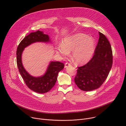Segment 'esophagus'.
I'll list each match as a JSON object with an SVG mask.
<instances>
[{
    "label": "esophagus",
    "mask_w": 126,
    "mask_h": 126,
    "mask_svg": "<svg viewBox=\"0 0 126 126\" xmlns=\"http://www.w3.org/2000/svg\"><path fill=\"white\" fill-rule=\"evenodd\" d=\"M71 65V63H66L65 64V68H67L68 66H70Z\"/></svg>",
    "instance_id": "1"
}]
</instances>
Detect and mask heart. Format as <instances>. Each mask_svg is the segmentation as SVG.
<instances>
[{
  "instance_id": "1",
  "label": "heart",
  "mask_w": 126,
  "mask_h": 126,
  "mask_svg": "<svg viewBox=\"0 0 126 126\" xmlns=\"http://www.w3.org/2000/svg\"><path fill=\"white\" fill-rule=\"evenodd\" d=\"M95 47L96 42L93 38L79 33L64 39L62 44L57 47V52L65 58L69 56V52L73 51L72 58L74 62L82 65L92 58Z\"/></svg>"
}]
</instances>
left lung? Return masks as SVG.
Wrapping results in <instances>:
<instances>
[{
  "label": "left lung",
  "instance_id": "left-lung-1",
  "mask_svg": "<svg viewBox=\"0 0 126 126\" xmlns=\"http://www.w3.org/2000/svg\"><path fill=\"white\" fill-rule=\"evenodd\" d=\"M99 39L91 59L78 67L74 78L75 84L83 91L99 88L107 79L112 64L111 45L104 34L99 32Z\"/></svg>",
  "mask_w": 126,
  "mask_h": 126
}]
</instances>
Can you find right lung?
I'll use <instances>...</instances> for the list:
<instances>
[{
    "label": "right lung",
    "instance_id": "right-lung-1",
    "mask_svg": "<svg viewBox=\"0 0 126 126\" xmlns=\"http://www.w3.org/2000/svg\"><path fill=\"white\" fill-rule=\"evenodd\" d=\"M49 42L50 40L48 35L38 31L27 36L20 42L17 48L16 62L19 72L28 87L37 93L44 94L52 89L57 81L58 73L64 68V64L59 61H51L44 75L40 77H33L24 68L22 64L21 55L24 49L32 43Z\"/></svg>",
    "mask_w": 126,
    "mask_h": 126
}]
</instances>
